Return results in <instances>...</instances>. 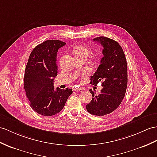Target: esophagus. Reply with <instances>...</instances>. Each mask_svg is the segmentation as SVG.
<instances>
[{
    "label": "esophagus",
    "mask_w": 157,
    "mask_h": 157,
    "mask_svg": "<svg viewBox=\"0 0 157 157\" xmlns=\"http://www.w3.org/2000/svg\"><path fill=\"white\" fill-rule=\"evenodd\" d=\"M73 90L76 92V93H81V92H82L83 89H81V88H75Z\"/></svg>",
    "instance_id": "34e87169"
}]
</instances>
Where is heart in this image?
<instances>
[{
  "label": "heart",
  "instance_id": "heart-1",
  "mask_svg": "<svg viewBox=\"0 0 157 157\" xmlns=\"http://www.w3.org/2000/svg\"><path fill=\"white\" fill-rule=\"evenodd\" d=\"M74 53L75 56L85 55L88 56L91 53V50L87 46L78 45L74 48Z\"/></svg>",
  "mask_w": 157,
  "mask_h": 157
}]
</instances>
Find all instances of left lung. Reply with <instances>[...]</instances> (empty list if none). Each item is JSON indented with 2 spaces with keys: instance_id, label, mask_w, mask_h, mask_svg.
<instances>
[{
  "instance_id": "obj_1",
  "label": "left lung",
  "mask_w": 157,
  "mask_h": 157,
  "mask_svg": "<svg viewBox=\"0 0 157 157\" xmlns=\"http://www.w3.org/2000/svg\"><path fill=\"white\" fill-rule=\"evenodd\" d=\"M103 47V57L96 72L90 77V84L102 83L98 94L90 89L93 95L86 105L87 111L97 116H104L116 110L124 97L127 87V63L124 53L117 41L107 37L95 38Z\"/></svg>"
}]
</instances>
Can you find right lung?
Returning <instances> with one entry per match:
<instances>
[{
    "instance_id": "obj_1",
    "label": "right lung",
    "mask_w": 157,
    "mask_h": 157,
    "mask_svg": "<svg viewBox=\"0 0 157 157\" xmlns=\"http://www.w3.org/2000/svg\"><path fill=\"white\" fill-rule=\"evenodd\" d=\"M66 44L59 40H48L34 48L26 66L24 88L30 106L41 115L49 117L60 112L71 89H54V78L57 76L56 55L59 49Z\"/></svg>"
}]
</instances>
